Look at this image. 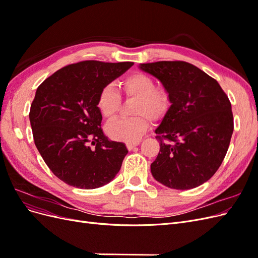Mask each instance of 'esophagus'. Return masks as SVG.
I'll return each mask as SVG.
<instances>
[{
	"label": "esophagus",
	"mask_w": 258,
	"mask_h": 258,
	"mask_svg": "<svg viewBox=\"0 0 258 258\" xmlns=\"http://www.w3.org/2000/svg\"><path fill=\"white\" fill-rule=\"evenodd\" d=\"M140 143V141L138 140V141H131V142H127L126 143V145H127V147H128V150H132V148H134L136 145H138Z\"/></svg>",
	"instance_id": "obj_1"
}]
</instances>
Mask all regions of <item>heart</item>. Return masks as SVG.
I'll return each instance as SVG.
<instances>
[{
	"mask_svg": "<svg viewBox=\"0 0 258 258\" xmlns=\"http://www.w3.org/2000/svg\"><path fill=\"white\" fill-rule=\"evenodd\" d=\"M124 96L137 99L134 106L136 116L119 118L107 123L106 134L117 141H137L148 127V118L158 120L171 106V92L144 73H132L121 83ZM120 95L111 85L103 86L98 93L97 107L104 118L110 119L118 111Z\"/></svg>",
	"mask_w": 258,
	"mask_h": 258,
	"instance_id": "1",
	"label": "heart"
}]
</instances>
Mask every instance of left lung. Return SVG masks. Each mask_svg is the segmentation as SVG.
<instances>
[{
    "label": "left lung",
    "instance_id": "1",
    "mask_svg": "<svg viewBox=\"0 0 258 258\" xmlns=\"http://www.w3.org/2000/svg\"><path fill=\"white\" fill-rule=\"evenodd\" d=\"M171 92V106L156 129L160 141L151 165L156 181L173 189L207 182L221 167L233 131L231 103L216 80L185 61L142 63Z\"/></svg>",
    "mask_w": 258,
    "mask_h": 258
}]
</instances>
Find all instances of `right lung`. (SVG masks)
<instances>
[{"mask_svg":"<svg viewBox=\"0 0 258 258\" xmlns=\"http://www.w3.org/2000/svg\"><path fill=\"white\" fill-rule=\"evenodd\" d=\"M132 66L81 61L58 70L37 87L29 114L34 143L61 181L93 189L118 173L128 150L103 134L97 97L103 86Z\"/></svg>","mask_w":258,"mask_h":258,"instance_id":"add662e5","label":"right lung"}]
</instances>
